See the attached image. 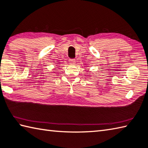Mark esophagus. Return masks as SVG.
Here are the masks:
<instances>
[{"label":"esophagus","instance_id":"esophagus-1","mask_svg":"<svg viewBox=\"0 0 148 148\" xmlns=\"http://www.w3.org/2000/svg\"><path fill=\"white\" fill-rule=\"evenodd\" d=\"M69 64H75V62H76V61H75V59H69Z\"/></svg>","mask_w":148,"mask_h":148}]
</instances>
